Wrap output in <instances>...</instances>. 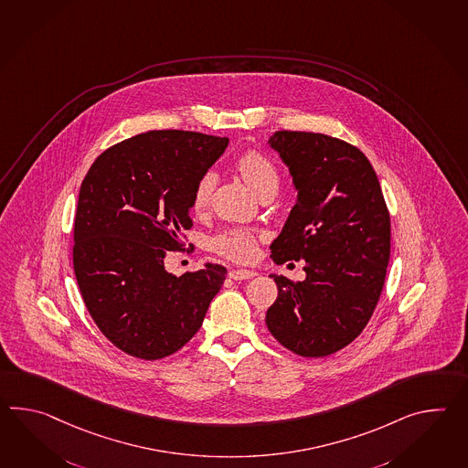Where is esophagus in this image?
I'll use <instances>...</instances> for the list:
<instances>
[{
	"label": "esophagus",
	"instance_id": "1",
	"mask_svg": "<svg viewBox=\"0 0 468 468\" xmlns=\"http://www.w3.org/2000/svg\"><path fill=\"white\" fill-rule=\"evenodd\" d=\"M229 279H233V281H249V279H253L257 273L251 271H243V269H235V271H229Z\"/></svg>",
	"mask_w": 468,
	"mask_h": 468
}]
</instances>
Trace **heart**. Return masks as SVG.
<instances>
[{
  "mask_svg": "<svg viewBox=\"0 0 468 468\" xmlns=\"http://www.w3.org/2000/svg\"><path fill=\"white\" fill-rule=\"evenodd\" d=\"M237 167L257 197L265 191H277L281 186V175L277 167L259 151L245 153L237 161ZM215 186L217 175L213 171H207L199 176L191 197V207L195 211L208 208ZM213 249L235 261H250L257 253V237L249 229H229L213 239Z\"/></svg>",
  "mask_w": 468,
  "mask_h": 468,
  "instance_id": "obj_1",
  "label": "heart"
}]
</instances>
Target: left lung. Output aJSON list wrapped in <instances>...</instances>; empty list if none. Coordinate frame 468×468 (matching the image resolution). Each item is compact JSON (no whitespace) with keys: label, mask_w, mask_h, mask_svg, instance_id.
Returning <instances> with one entry per match:
<instances>
[{"label":"left lung","mask_w":468,"mask_h":468,"mask_svg":"<svg viewBox=\"0 0 468 468\" xmlns=\"http://www.w3.org/2000/svg\"><path fill=\"white\" fill-rule=\"evenodd\" d=\"M269 144L297 189L271 259L305 260V281L273 275L279 295L265 323L292 353L324 357L353 343L373 315L389 261V213L356 145L301 131H277Z\"/></svg>","instance_id":"8db88e82"}]
</instances>
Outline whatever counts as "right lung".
I'll return each mask as SVG.
<instances>
[{"label":"right lung","mask_w":468,"mask_h":468,"mask_svg":"<svg viewBox=\"0 0 468 468\" xmlns=\"http://www.w3.org/2000/svg\"><path fill=\"white\" fill-rule=\"evenodd\" d=\"M229 137L149 131L105 149L83 177L73 223V271L101 333L129 356L154 361L179 351L199 331L227 269L176 277L167 251L193 227L197 179Z\"/></svg>","instance_id":"add662e5"}]
</instances>
